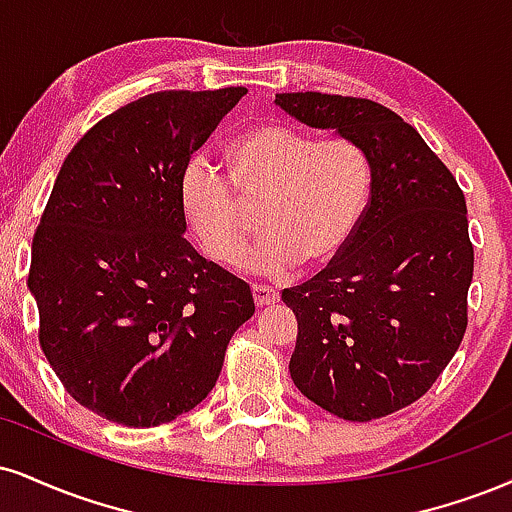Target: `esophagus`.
I'll use <instances>...</instances> for the list:
<instances>
[{
    "mask_svg": "<svg viewBox=\"0 0 512 512\" xmlns=\"http://www.w3.org/2000/svg\"><path fill=\"white\" fill-rule=\"evenodd\" d=\"M252 298H255L257 307H269L279 303V291H274L269 286H252Z\"/></svg>",
    "mask_w": 512,
    "mask_h": 512,
    "instance_id": "esophagus-1",
    "label": "esophagus"
}]
</instances>
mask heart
<instances>
[{
  "mask_svg": "<svg viewBox=\"0 0 512 512\" xmlns=\"http://www.w3.org/2000/svg\"><path fill=\"white\" fill-rule=\"evenodd\" d=\"M229 166L231 181L195 157L178 181L183 219L217 262H231L255 229L245 205L260 207L264 236L238 264L269 279L300 262H334L365 217L372 169L348 140L319 143L298 128L262 123L233 140Z\"/></svg>",
  "mask_w": 512,
  "mask_h": 512,
  "instance_id": "1",
  "label": "heart"
}]
</instances>
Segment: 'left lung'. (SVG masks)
Instances as JSON below:
<instances>
[{"mask_svg": "<svg viewBox=\"0 0 512 512\" xmlns=\"http://www.w3.org/2000/svg\"><path fill=\"white\" fill-rule=\"evenodd\" d=\"M274 104L336 131L372 169L348 248L281 293L298 319L291 379L343 420L386 417L432 389L465 336L474 267L465 195L422 135L377 102L281 92Z\"/></svg>", "mask_w": 512, "mask_h": 512, "instance_id": "obj_1", "label": "left lung"}]
</instances>
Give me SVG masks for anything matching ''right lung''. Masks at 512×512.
I'll return each mask as SVG.
<instances>
[{"mask_svg": "<svg viewBox=\"0 0 512 512\" xmlns=\"http://www.w3.org/2000/svg\"><path fill=\"white\" fill-rule=\"evenodd\" d=\"M245 88L166 90L116 109L61 164L28 288L64 389L104 420L157 427L207 398L250 286L188 243L181 171Z\"/></svg>", "mask_w": 512, "mask_h": 512, "instance_id": "right-lung-1", "label": "right lung"}]
</instances>
